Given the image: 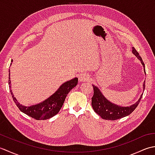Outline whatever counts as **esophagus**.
Returning a JSON list of instances; mask_svg holds the SVG:
<instances>
[{
    "label": "esophagus",
    "mask_w": 155,
    "mask_h": 155,
    "mask_svg": "<svg viewBox=\"0 0 155 155\" xmlns=\"http://www.w3.org/2000/svg\"><path fill=\"white\" fill-rule=\"evenodd\" d=\"M89 78V75L87 73H83V74H81L79 76H78V81L81 82H85L87 81Z\"/></svg>",
    "instance_id": "34e87169"
}]
</instances>
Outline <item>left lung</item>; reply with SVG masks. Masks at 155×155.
<instances>
[{
  "label": "left lung",
  "mask_w": 155,
  "mask_h": 155,
  "mask_svg": "<svg viewBox=\"0 0 155 155\" xmlns=\"http://www.w3.org/2000/svg\"><path fill=\"white\" fill-rule=\"evenodd\" d=\"M133 52L140 61L141 63H142L144 67V72H145V68H144L145 66H144L143 59L139 55V52L136 51V49L134 47L133 48ZM143 88L144 89L145 88V81L144 82ZM93 89L94 94L93 97H92V107H93V110H94L95 113H97L102 118L105 120H115L129 115L137 107L140 103L141 98L143 97L142 94L139 101L136 103L131 105L130 107H123L118 106V105L114 104L113 103H111L110 101H108L103 96L100 90L96 86H94V85H93Z\"/></svg>",
  "instance_id": "1"
}]
</instances>
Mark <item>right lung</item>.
<instances>
[{
	"label": "right lung",
	"mask_w": 155,
	"mask_h": 155,
	"mask_svg": "<svg viewBox=\"0 0 155 155\" xmlns=\"http://www.w3.org/2000/svg\"><path fill=\"white\" fill-rule=\"evenodd\" d=\"M8 79L9 88L11 90L10 92H11L13 101L16 103V106L22 113L36 120H47L57 114L63 105L68 93L71 89L77 86L78 83V78H74L73 79L62 84L53 94L42 103L32 105L31 107H25L18 103L12 93L11 88V80H10L11 79L10 78V70Z\"/></svg>",
	"instance_id": "obj_1"
}]
</instances>
